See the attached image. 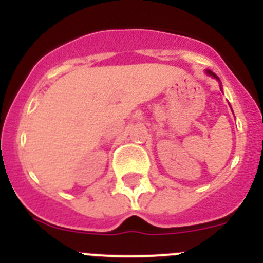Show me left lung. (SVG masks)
I'll return each mask as SVG.
<instances>
[{"label": "left lung", "instance_id": "8db88e82", "mask_svg": "<svg viewBox=\"0 0 263 263\" xmlns=\"http://www.w3.org/2000/svg\"><path fill=\"white\" fill-rule=\"evenodd\" d=\"M206 73H208V75H210V76H213V78H215V79H217V80H218V81H220V79H218V78H217V76H216V75H215V73H213V72H212V71H210V69H206Z\"/></svg>", "mask_w": 263, "mask_h": 263}]
</instances>
